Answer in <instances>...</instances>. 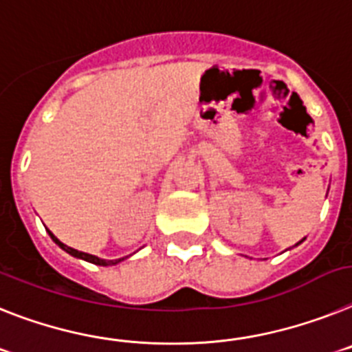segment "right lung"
I'll return each instance as SVG.
<instances>
[{
    "instance_id": "1",
    "label": "right lung",
    "mask_w": 352,
    "mask_h": 352,
    "mask_svg": "<svg viewBox=\"0 0 352 352\" xmlns=\"http://www.w3.org/2000/svg\"><path fill=\"white\" fill-rule=\"evenodd\" d=\"M47 232H49V235H51V239H53L54 243H56L58 246H60V248H62V250H65V252L69 253V255H72V256H78V258H83V261H87V262H91V264H97V265H115V264H118V262H122V261H124V258H117V261H104V258H99V256H96V255H90V253L78 252V250L70 248V246H67V244H63L62 241H58L56 237H54V235L51 234V230H47Z\"/></svg>"
}]
</instances>
